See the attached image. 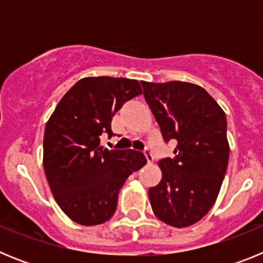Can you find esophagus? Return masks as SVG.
Here are the masks:
<instances>
[{"label":"esophagus","instance_id":"34e87169","mask_svg":"<svg viewBox=\"0 0 263 263\" xmlns=\"http://www.w3.org/2000/svg\"><path fill=\"white\" fill-rule=\"evenodd\" d=\"M143 154H145L146 159H147V163H152L153 160H154V155H153V153H152V150H150V148H145Z\"/></svg>","mask_w":263,"mask_h":263}]
</instances>
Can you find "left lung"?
<instances>
[{
	"mask_svg": "<svg viewBox=\"0 0 263 263\" xmlns=\"http://www.w3.org/2000/svg\"><path fill=\"white\" fill-rule=\"evenodd\" d=\"M174 158L158 162L159 184L148 190L154 215L175 228L195 224L215 204L227 173V116L204 88L184 81L141 83Z\"/></svg>",
	"mask_w": 263,
	"mask_h": 263,
	"instance_id": "left-lung-1",
	"label": "left lung"
}]
</instances>
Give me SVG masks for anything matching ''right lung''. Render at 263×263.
Segmentation results:
<instances>
[{
    "label": "right lung",
    "mask_w": 263,
    "mask_h": 263,
    "mask_svg": "<svg viewBox=\"0 0 263 263\" xmlns=\"http://www.w3.org/2000/svg\"><path fill=\"white\" fill-rule=\"evenodd\" d=\"M141 93L139 83L132 79L84 78L63 96L46 125V178L58 205L78 224L108 221L125 180L147 162L136 150L100 146L101 136H113L116 111Z\"/></svg>",
    "instance_id": "right-lung-1"
}]
</instances>
